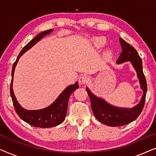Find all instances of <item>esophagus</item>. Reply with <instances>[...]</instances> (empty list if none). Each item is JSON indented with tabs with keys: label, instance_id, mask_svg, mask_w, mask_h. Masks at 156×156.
I'll return each instance as SVG.
<instances>
[{
	"label": "esophagus",
	"instance_id": "1",
	"mask_svg": "<svg viewBox=\"0 0 156 156\" xmlns=\"http://www.w3.org/2000/svg\"><path fill=\"white\" fill-rule=\"evenodd\" d=\"M89 81V78L86 75H82L81 76L80 79H79V82L80 84H86L88 83Z\"/></svg>",
	"mask_w": 156,
	"mask_h": 156
}]
</instances>
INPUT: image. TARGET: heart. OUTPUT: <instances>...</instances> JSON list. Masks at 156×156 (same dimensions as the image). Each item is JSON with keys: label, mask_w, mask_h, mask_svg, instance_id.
<instances>
[{"label": "heart", "mask_w": 156, "mask_h": 156, "mask_svg": "<svg viewBox=\"0 0 156 156\" xmlns=\"http://www.w3.org/2000/svg\"><path fill=\"white\" fill-rule=\"evenodd\" d=\"M93 44H94V46L96 48L101 49L102 48H104V45L106 44V40L104 39V37H94L93 39ZM112 55H113V52L112 50H108L105 52V55L107 57H112Z\"/></svg>", "instance_id": "obj_1"}]
</instances>
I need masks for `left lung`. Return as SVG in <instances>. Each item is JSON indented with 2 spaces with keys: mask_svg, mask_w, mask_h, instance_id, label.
Wrapping results in <instances>:
<instances>
[{
  "mask_svg": "<svg viewBox=\"0 0 156 156\" xmlns=\"http://www.w3.org/2000/svg\"><path fill=\"white\" fill-rule=\"evenodd\" d=\"M119 42L122 52L116 61V64L119 65L129 61L131 63L137 73L140 89L144 93L137 105L132 108H123L108 104L104 99L91 93L88 87H87L86 90L90 99L91 108L96 119L101 123L109 126H121L136 120L144 108L147 92V84L143 72L142 60L138 53L133 46L128 44L122 38H119Z\"/></svg>",
  "mask_w": 156,
  "mask_h": 156,
  "instance_id": "left-lung-1",
  "label": "left lung"
}]
</instances>
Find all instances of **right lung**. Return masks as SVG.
I'll return each mask as SVG.
<instances>
[{"mask_svg":"<svg viewBox=\"0 0 156 156\" xmlns=\"http://www.w3.org/2000/svg\"><path fill=\"white\" fill-rule=\"evenodd\" d=\"M52 31L53 30L50 29L39 33L23 48L12 66L11 74L12 80L10 88V96H11L12 103H13L17 114L20 116L22 120L25 121L28 124L33 126L43 128V129L56 126L63 122L67 114L68 101H69L70 95L79 87L77 82H76L74 84L69 85L64 89V91L58 96V97L52 104H50L48 107L38 110H27L20 106V104L17 101L16 96L14 95L13 89H12V82H13L15 69L20 57L26 51L30 50L32 47L39 42L42 37L50 34Z\"/></svg>","mask_w":156,"mask_h":156,"instance_id":"right-lung-1","label":"right lung"}]
</instances>
